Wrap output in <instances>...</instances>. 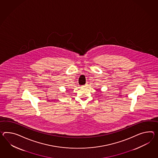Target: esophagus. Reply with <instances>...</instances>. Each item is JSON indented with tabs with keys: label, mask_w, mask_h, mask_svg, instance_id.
Listing matches in <instances>:
<instances>
[{
	"label": "esophagus",
	"mask_w": 158,
	"mask_h": 158,
	"mask_svg": "<svg viewBox=\"0 0 158 158\" xmlns=\"http://www.w3.org/2000/svg\"><path fill=\"white\" fill-rule=\"evenodd\" d=\"M87 84H86V85H83V87H87Z\"/></svg>",
	"instance_id": "obj_1"
}]
</instances>
